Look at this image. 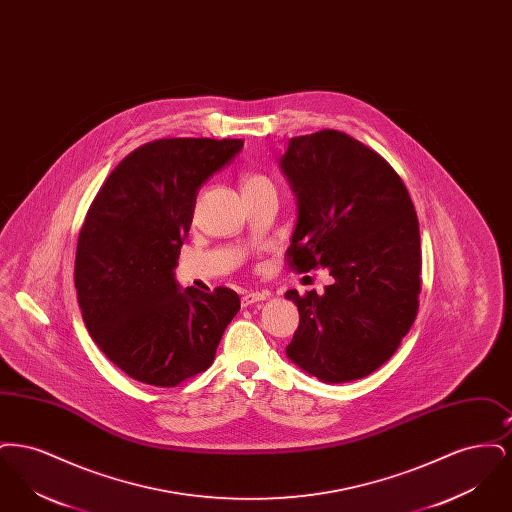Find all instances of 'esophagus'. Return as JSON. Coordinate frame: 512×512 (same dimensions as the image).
<instances>
[{
    "mask_svg": "<svg viewBox=\"0 0 512 512\" xmlns=\"http://www.w3.org/2000/svg\"><path fill=\"white\" fill-rule=\"evenodd\" d=\"M268 292H245L244 297H242V305L247 307V305H253V303H257V301H265L268 299Z\"/></svg>",
    "mask_w": 512,
    "mask_h": 512,
    "instance_id": "obj_1",
    "label": "esophagus"
}]
</instances>
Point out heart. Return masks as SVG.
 Instances as JSON below:
<instances>
[{
  "instance_id": "1",
  "label": "heart",
  "mask_w": 512,
  "mask_h": 512,
  "mask_svg": "<svg viewBox=\"0 0 512 512\" xmlns=\"http://www.w3.org/2000/svg\"><path fill=\"white\" fill-rule=\"evenodd\" d=\"M261 182H268L267 176H263V174H247L244 178V188L261 184Z\"/></svg>"
}]
</instances>
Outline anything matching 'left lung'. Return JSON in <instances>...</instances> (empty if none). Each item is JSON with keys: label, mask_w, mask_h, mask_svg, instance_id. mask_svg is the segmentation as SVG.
Instances as JSON below:
<instances>
[{"label": "left lung", "mask_w": 512, "mask_h": 512, "mask_svg": "<svg viewBox=\"0 0 512 512\" xmlns=\"http://www.w3.org/2000/svg\"><path fill=\"white\" fill-rule=\"evenodd\" d=\"M280 167L297 197L288 265L328 268L334 278L320 295L286 292L299 311L286 353L328 384L365 378L397 351L418 313L411 195L382 155L340 130L292 138Z\"/></svg>", "instance_id": "obj_1"}]
</instances>
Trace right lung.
<instances>
[{
  "label": "right lung",
  "instance_id": "1",
  "mask_svg": "<svg viewBox=\"0 0 512 512\" xmlns=\"http://www.w3.org/2000/svg\"><path fill=\"white\" fill-rule=\"evenodd\" d=\"M244 140L163 138L128 153L78 234L74 286L84 324L130 378L174 388L207 370L240 311L230 288H178L174 268L199 188Z\"/></svg>",
  "mask_w": 512,
  "mask_h": 512
}]
</instances>
